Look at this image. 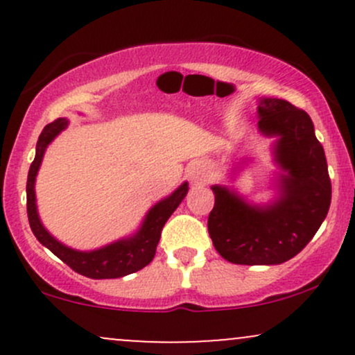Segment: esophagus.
Here are the masks:
<instances>
[{
	"mask_svg": "<svg viewBox=\"0 0 355 355\" xmlns=\"http://www.w3.org/2000/svg\"><path fill=\"white\" fill-rule=\"evenodd\" d=\"M187 177L191 183H203L209 178V166L203 162H193L187 166Z\"/></svg>",
	"mask_w": 355,
	"mask_h": 355,
	"instance_id": "34e87169",
	"label": "esophagus"
}]
</instances>
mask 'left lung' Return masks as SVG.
<instances>
[{"mask_svg": "<svg viewBox=\"0 0 355 355\" xmlns=\"http://www.w3.org/2000/svg\"><path fill=\"white\" fill-rule=\"evenodd\" d=\"M257 115L259 132L275 138V198L260 205L234 187L211 185L215 205L209 234L215 250L232 263L279 266L299 254L327 217L331 178L324 148L304 110L280 98H259Z\"/></svg>", "mask_w": 355, "mask_h": 355, "instance_id": "1", "label": "left lung"}]
</instances>
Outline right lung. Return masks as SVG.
I'll return each instance as SVG.
<instances>
[{
    "instance_id": "add662e5",
    "label": "right lung",
    "mask_w": 355,
    "mask_h": 355,
    "mask_svg": "<svg viewBox=\"0 0 355 355\" xmlns=\"http://www.w3.org/2000/svg\"><path fill=\"white\" fill-rule=\"evenodd\" d=\"M68 123H70L68 118H58L53 123L46 125L38 138V144H36L35 160L30 166L26 182V209L31 230L42 245L51 250L68 267H71L81 275L88 277V279H118V277H125L141 270L153 260L157 245L160 242L162 229H164L170 215L177 210V207L185 198L187 191H189V182H183L168 197L155 203L152 209L146 211L144 222L135 234L115 240L108 245L93 248V250H76V248L64 245L44 229L42 218L38 215V207H36L35 183L48 145L67 128Z\"/></svg>"
}]
</instances>
